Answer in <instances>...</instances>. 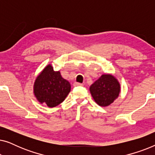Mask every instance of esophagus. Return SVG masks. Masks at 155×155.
<instances>
[{
	"instance_id": "1",
	"label": "esophagus",
	"mask_w": 155,
	"mask_h": 155,
	"mask_svg": "<svg viewBox=\"0 0 155 155\" xmlns=\"http://www.w3.org/2000/svg\"><path fill=\"white\" fill-rule=\"evenodd\" d=\"M73 85L75 86V87H77V86H82V85H83V84H82V83H79V82H74Z\"/></svg>"
}]
</instances>
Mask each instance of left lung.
<instances>
[{
  "mask_svg": "<svg viewBox=\"0 0 155 155\" xmlns=\"http://www.w3.org/2000/svg\"><path fill=\"white\" fill-rule=\"evenodd\" d=\"M90 90L97 104L107 107L118 97L120 84L113 75H102L90 86Z\"/></svg>",
  "mask_w": 155,
  "mask_h": 155,
  "instance_id": "left-lung-1",
  "label": "left lung"
}]
</instances>
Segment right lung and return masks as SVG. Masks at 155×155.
Segmentation results:
<instances>
[{
	"label": "right lung",
	"instance_id": "add662e5",
	"mask_svg": "<svg viewBox=\"0 0 155 155\" xmlns=\"http://www.w3.org/2000/svg\"><path fill=\"white\" fill-rule=\"evenodd\" d=\"M71 92V84L61 77L59 71H54L48 65L35 80L34 92L40 103L55 107L66 98Z\"/></svg>",
	"mask_w": 155,
	"mask_h": 155
}]
</instances>
